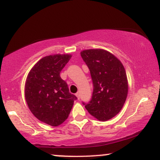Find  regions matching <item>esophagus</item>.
I'll list each match as a JSON object with an SVG mask.
<instances>
[{
	"label": "esophagus",
	"mask_w": 160,
	"mask_h": 160,
	"mask_svg": "<svg viewBox=\"0 0 160 160\" xmlns=\"http://www.w3.org/2000/svg\"><path fill=\"white\" fill-rule=\"evenodd\" d=\"M76 96L78 97V99H80V92H78L76 93Z\"/></svg>",
	"instance_id": "1"
}]
</instances>
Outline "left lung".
<instances>
[{"label": "left lung", "instance_id": "left-lung-1", "mask_svg": "<svg viewBox=\"0 0 160 160\" xmlns=\"http://www.w3.org/2000/svg\"><path fill=\"white\" fill-rule=\"evenodd\" d=\"M90 71L93 84L91 100L86 109L101 121L113 118L123 107L128 94L126 71L117 57L101 49H86L80 52Z\"/></svg>", "mask_w": 160, "mask_h": 160}]
</instances>
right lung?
Masks as SVG:
<instances>
[{
	"label": "right lung",
	"instance_id": "right-lung-1",
	"mask_svg": "<svg viewBox=\"0 0 160 160\" xmlns=\"http://www.w3.org/2000/svg\"><path fill=\"white\" fill-rule=\"evenodd\" d=\"M71 58L68 54L47 56L38 61L28 74L25 97L29 109L41 122L58 126L68 117L78 98L69 92L60 72Z\"/></svg>",
	"mask_w": 160,
	"mask_h": 160
}]
</instances>
